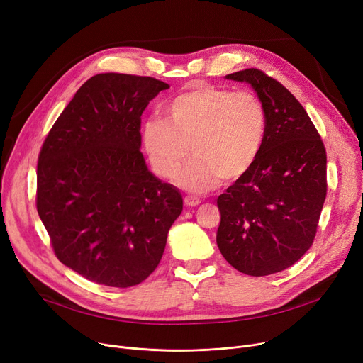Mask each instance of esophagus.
Returning a JSON list of instances; mask_svg holds the SVG:
<instances>
[{"label":"esophagus","instance_id":"esophagus-1","mask_svg":"<svg viewBox=\"0 0 363 363\" xmlns=\"http://www.w3.org/2000/svg\"><path fill=\"white\" fill-rule=\"evenodd\" d=\"M184 203H185L186 207H196V206L200 204V199L193 197V196H186V197L184 199Z\"/></svg>","mask_w":363,"mask_h":363}]
</instances>
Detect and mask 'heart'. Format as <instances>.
Returning a JSON list of instances; mask_svg holds the SVG:
<instances>
[{
  "mask_svg": "<svg viewBox=\"0 0 363 363\" xmlns=\"http://www.w3.org/2000/svg\"><path fill=\"white\" fill-rule=\"evenodd\" d=\"M266 137V111L252 92L196 85L164 107V119L141 126V141L151 167L191 193H207L222 178L233 181L256 163Z\"/></svg>",
  "mask_w": 363,
  "mask_h": 363,
  "instance_id": "1",
  "label": "heart"
}]
</instances>
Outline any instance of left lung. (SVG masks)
<instances>
[{
	"mask_svg": "<svg viewBox=\"0 0 363 363\" xmlns=\"http://www.w3.org/2000/svg\"><path fill=\"white\" fill-rule=\"evenodd\" d=\"M249 84L266 111V137L253 167L218 197L216 242L245 275L290 268L313 242L327 197V152L294 95L259 69L225 76Z\"/></svg>",
	"mask_w": 363,
	"mask_h": 363,
	"instance_id": "1",
	"label": "left lung"
}]
</instances>
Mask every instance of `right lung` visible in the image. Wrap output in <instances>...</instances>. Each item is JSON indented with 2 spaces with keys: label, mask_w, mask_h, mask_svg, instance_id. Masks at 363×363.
I'll use <instances>...</instances> for the list:
<instances>
[{
  "label": "right lung",
  "mask_w": 363,
  "mask_h": 363,
  "mask_svg": "<svg viewBox=\"0 0 363 363\" xmlns=\"http://www.w3.org/2000/svg\"><path fill=\"white\" fill-rule=\"evenodd\" d=\"M167 88L148 76L95 74L43 144L38 215L55 256L92 282L118 289L143 282L182 212L181 193L151 174L140 151L141 114Z\"/></svg>",
  "instance_id": "add662e5"
}]
</instances>
